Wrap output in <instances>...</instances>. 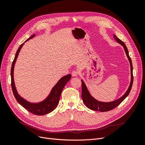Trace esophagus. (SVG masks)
<instances>
[{
    "label": "esophagus",
    "instance_id": "obj_1",
    "mask_svg": "<svg viewBox=\"0 0 145 145\" xmlns=\"http://www.w3.org/2000/svg\"><path fill=\"white\" fill-rule=\"evenodd\" d=\"M71 74H72V76L73 77H76L78 75V72L77 71H76V70H74V71H73L72 72Z\"/></svg>",
    "mask_w": 145,
    "mask_h": 145
}]
</instances>
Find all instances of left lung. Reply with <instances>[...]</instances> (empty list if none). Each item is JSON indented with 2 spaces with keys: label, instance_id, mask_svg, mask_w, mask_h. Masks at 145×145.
<instances>
[{
  "label": "left lung",
  "instance_id": "8db88e82",
  "mask_svg": "<svg viewBox=\"0 0 145 145\" xmlns=\"http://www.w3.org/2000/svg\"><path fill=\"white\" fill-rule=\"evenodd\" d=\"M114 37L115 40L120 44L123 46V47L125 51L127 57H128L129 62L130 63V67H131V83L129 86L128 88V90L126 91L125 94L121 96L120 98L118 99L112 101V102H100V101H98L96 99H95L93 96H92L89 91L88 90L86 86L85 85V83H84L82 80V98L83 100V102L84 103V104L86 105V106L87 108H88L89 109H91V110L93 111H99L100 112H106V111H109L110 110H112L114 108H116L117 106H118L123 101L126 97L128 96L130 93L131 88H132L133 86V64H132V61H131V59L129 56V52L128 51V48H127L126 46L125 45V43L123 42H122L120 39H118L116 36H115L114 34Z\"/></svg>",
  "mask_w": 145,
  "mask_h": 145
}]
</instances>
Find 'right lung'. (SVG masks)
Here are the masks:
<instances>
[{
  "mask_svg": "<svg viewBox=\"0 0 145 145\" xmlns=\"http://www.w3.org/2000/svg\"><path fill=\"white\" fill-rule=\"evenodd\" d=\"M35 36V34L32 35L29 38H28L27 42L29 40V39H32ZM24 42V43H25ZM24 43L20 45L19 47L18 50H17L16 54L15 56V57L14 60H13L12 66H11V87L13 94H14V97L21 106H22L25 109H27L31 113L33 114L37 115V116H43L45 115L46 114L50 113L52 112L54 109L57 107L59 102V99L60 97L61 93L63 89V88L67 84V82L71 79V74H68L65 76H63L58 81V82L56 83V85L52 88L51 89V93H50L49 95L48 96L46 99L43 101L39 103H31L28 102L27 100H25L24 98L20 97V95L17 93L16 90L14 81V65L16 62V60L17 58V56L19 55V52L21 50L22 47L24 45Z\"/></svg>",
  "mask_w": 145,
  "mask_h": 145,
  "instance_id": "1",
  "label": "right lung"
}]
</instances>
